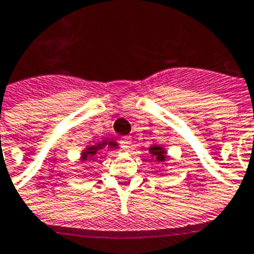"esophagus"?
Returning <instances> with one entry per match:
<instances>
[{
	"instance_id": "1",
	"label": "esophagus",
	"mask_w": 254,
	"mask_h": 254,
	"mask_svg": "<svg viewBox=\"0 0 254 254\" xmlns=\"http://www.w3.org/2000/svg\"><path fill=\"white\" fill-rule=\"evenodd\" d=\"M120 145H121V148L124 150H127V149L131 146V138L130 137H123L121 140H120Z\"/></svg>"
}]
</instances>
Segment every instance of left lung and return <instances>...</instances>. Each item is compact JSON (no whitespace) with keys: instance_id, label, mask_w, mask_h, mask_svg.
<instances>
[{"instance_id":"8db88e82","label":"left lung","mask_w":254,"mask_h":254,"mask_svg":"<svg viewBox=\"0 0 254 254\" xmlns=\"http://www.w3.org/2000/svg\"><path fill=\"white\" fill-rule=\"evenodd\" d=\"M149 153H150L152 156H154V158H156V161H158V162L165 161L166 152H165V149L161 148V146H157V145H153V146H150V148H149Z\"/></svg>"}]
</instances>
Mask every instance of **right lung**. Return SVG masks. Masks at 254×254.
Here are the masks:
<instances>
[{
    "label": "right lung",
    "instance_id": "1",
    "mask_svg": "<svg viewBox=\"0 0 254 254\" xmlns=\"http://www.w3.org/2000/svg\"><path fill=\"white\" fill-rule=\"evenodd\" d=\"M119 145L116 144L114 141H102L100 144L97 145H92V146H88V148L85 149L82 154H81V160L82 161H90V160H94L96 161V158H98L97 156L101 153V150H106V149H113L117 148Z\"/></svg>",
    "mask_w": 254,
    "mask_h": 254
}]
</instances>
